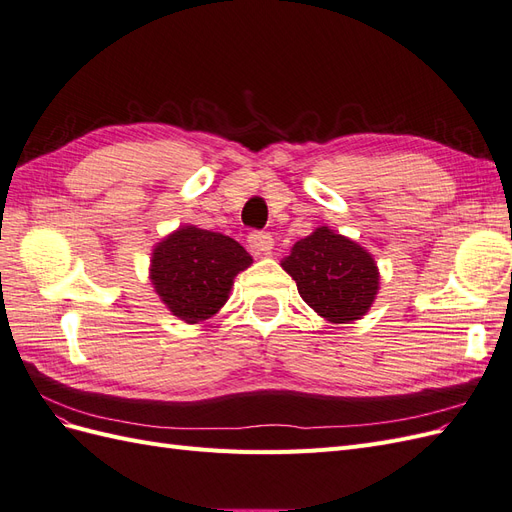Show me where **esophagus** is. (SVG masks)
<instances>
[{"label":"esophagus","instance_id":"esophagus-1","mask_svg":"<svg viewBox=\"0 0 512 512\" xmlns=\"http://www.w3.org/2000/svg\"><path fill=\"white\" fill-rule=\"evenodd\" d=\"M247 243H250L254 254H265L267 256L273 250V237L269 235V232L254 230V232H250V237H247Z\"/></svg>","mask_w":512,"mask_h":512}]
</instances>
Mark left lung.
<instances>
[{"instance_id":"1","label":"left lung","mask_w":512,"mask_h":512,"mask_svg":"<svg viewBox=\"0 0 512 512\" xmlns=\"http://www.w3.org/2000/svg\"><path fill=\"white\" fill-rule=\"evenodd\" d=\"M282 267L297 282L301 299L335 324L365 316L380 288L376 260L365 247L329 226L294 243Z\"/></svg>"}]
</instances>
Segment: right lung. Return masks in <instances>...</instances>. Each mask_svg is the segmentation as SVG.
Listing matches in <instances>:
<instances>
[{
	"label": "right lung",
	"mask_w": 512,
	"mask_h": 512,
	"mask_svg": "<svg viewBox=\"0 0 512 512\" xmlns=\"http://www.w3.org/2000/svg\"><path fill=\"white\" fill-rule=\"evenodd\" d=\"M250 265L252 256L235 239L181 226L153 247L149 277L173 316L196 324L220 312L232 280Z\"/></svg>",
	"instance_id": "obj_1"
}]
</instances>
